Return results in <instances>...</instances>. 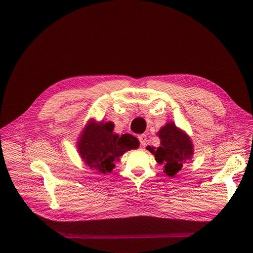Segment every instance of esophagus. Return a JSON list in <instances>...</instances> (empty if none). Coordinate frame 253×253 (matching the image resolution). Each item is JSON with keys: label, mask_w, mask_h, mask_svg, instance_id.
<instances>
[{"label": "esophagus", "mask_w": 253, "mask_h": 253, "mask_svg": "<svg viewBox=\"0 0 253 253\" xmlns=\"http://www.w3.org/2000/svg\"><path fill=\"white\" fill-rule=\"evenodd\" d=\"M138 138H139V140H140V143H141L142 147H145V146L147 145V142H148L147 136H146L145 134H142V135H139Z\"/></svg>", "instance_id": "1"}]
</instances>
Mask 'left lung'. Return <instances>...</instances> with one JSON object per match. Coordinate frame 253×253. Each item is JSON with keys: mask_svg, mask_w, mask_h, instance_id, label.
Returning <instances> with one entry per match:
<instances>
[{"mask_svg": "<svg viewBox=\"0 0 253 253\" xmlns=\"http://www.w3.org/2000/svg\"><path fill=\"white\" fill-rule=\"evenodd\" d=\"M157 136L160 138V146H147L146 149L154 155L157 163L164 165V173L173 177L193 158V143L189 135L172 121L162 126Z\"/></svg>", "mask_w": 253, "mask_h": 253, "instance_id": "obj_1", "label": "left lung"}]
</instances>
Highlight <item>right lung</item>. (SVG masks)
I'll return each mask as SVG.
<instances>
[{"mask_svg": "<svg viewBox=\"0 0 253 253\" xmlns=\"http://www.w3.org/2000/svg\"><path fill=\"white\" fill-rule=\"evenodd\" d=\"M139 147V141L131 134L114 133V123L96 122L90 119L77 141V150L82 161L99 173H110L115 162L131 149Z\"/></svg>", "mask_w": 253, "mask_h": 253, "instance_id": "add662e5", "label": "right lung"}]
</instances>
